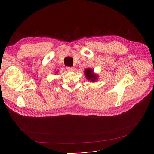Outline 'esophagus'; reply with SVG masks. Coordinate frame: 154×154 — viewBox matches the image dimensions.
Listing matches in <instances>:
<instances>
[{
  "label": "esophagus",
  "mask_w": 154,
  "mask_h": 154,
  "mask_svg": "<svg viewBox=\"0 0 154 154\" xmlns=\"http://www.w3.org/2000/svg\"><path fill=\"white\" fill-rule=\"evenodd\" d=\"M67 71H71V72L75 71V68H74V67H67Z\"/></svg>",
  "instance_id": "1"
}]
</instances>
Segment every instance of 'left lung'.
Here are the masks:
<instances>
[{
	"instance_id": "1",
	"label": "left lung",
	"mask_w": 154,
	"mask_h": 154,
	"mask_svg": "<svg viewBox=\"0 0 154 154\" xmlns=\"http://www.w3.org/2000/svg\"><path fill=\"white\" fill-rule=\"evenodd\" d=\"M84 73L87 79L89 81H92V82H94V81H96L98 79V75L93 73V70L92 69H85Z\"/></svg>"
}]
</instances>
